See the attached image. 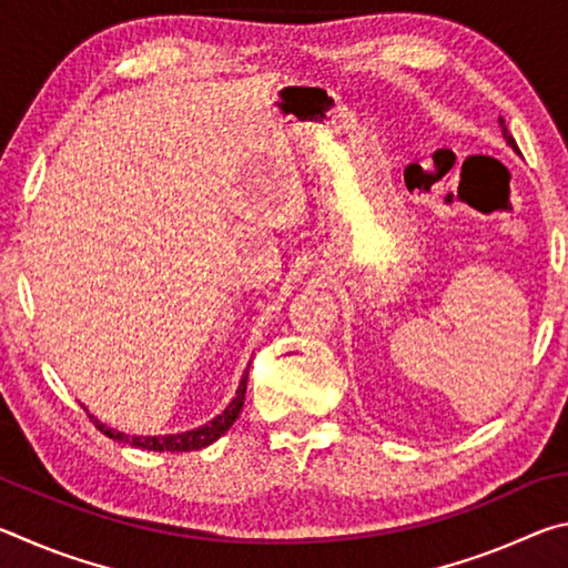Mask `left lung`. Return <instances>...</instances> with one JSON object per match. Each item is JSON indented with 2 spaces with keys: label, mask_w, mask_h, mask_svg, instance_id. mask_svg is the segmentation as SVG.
Instances as JSON below:
<instances>
[{
  "label": "left lung",
  "mask_w": 568,
  "mask_h": 568,
  "mask_svg": "<svg viewBox=\"0 0 568 568\" xmlns=\"http://www.w3.org/2000/svg\"><path fill=\"white\" fill-rule=\"evenodd\" d=\"M498 124H501V134H504L506 145H508V148H511L514 152H518V148H516V140L511 138V134H508V130H506V122H504V118H498Z\"/></svg>",
  "instance_id": "1"
}]
</instances>
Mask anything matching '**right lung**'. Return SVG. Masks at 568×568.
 <instances>
[{
	"instance_id": "right-lung-1",
	"label": "right lung",
	"mask_w": 568,
	"mask_h": 568,
	"mask_svg": "<svg viewBox=\"0 0 568 568\" xmlns=\"http://www.w3.org/2000/svg\"><path fill=\"white\" fill-rule=\"evenodd\" d=\"M250 371V365H247ZM247 371L245 376L240 378L237 383V390H235V398L230 400V406L215 416L205 426H197L192 430H182V434H165V436H128L122 434L118 428H110L108 423H102L100 418H94L90 413V418L94 426H98L104 436L112 438V440H122V444H130L134 448H142V450H170V454H175V450H200L210 444H215L220 436H225V430L233 426L235 418L240 416V410H243V403H245V390H247Z\"/></svg>"
}]
</instances>
